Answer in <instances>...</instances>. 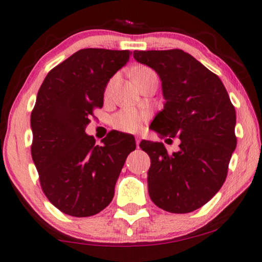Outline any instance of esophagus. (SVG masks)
Instances as JSON below:
<instances>
[{
  "label": "esophagus",
  "instance_id": "obj_1",
  "mask_svg": "<svg viewBox=\"0 0 262 262\" xmlns=\"http://www.w3.org/2000/svg\"><path fill=\"white\" fill-rule=\"evenodd\" d=\"M141 141H142L141 136H136V145H137V148L139 146V143H141Z\"/></svg>",
  "mask_w": 262,
  "mask_h": 262
}]
</instances>
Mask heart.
<instances>
[{
	"label": "heart",
	"instance_id": "obj_1",
	"mask_svg": "<svg viewBox=\"0 0 262 262\" xmlns=\"http://www.w3.org/2000/svg\"><path fill=\"white\" fill-rule=\"evenodd\" d=\"M155 74L151 69L146 67H142L138 68L137 70L135 71L134 74V78L135 81L139 80V78H143L144 76H148V75ZM114 80H111V82L107 85L106 88V94H108L111 88H112ZM148 118V114L143 111H138L136 108H124L123 111H120L119 113H117L113 118V124L114 126L119 130L124 131V132H137L139 128L142 127V125Z\"/></svg>",
	"mask_w": 262,
	"mask_h": 262
}]
</instances>
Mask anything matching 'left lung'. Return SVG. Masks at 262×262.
Returning a JSON list of instances; mask_svg holds the SVG:
<instances>
[{"label":"left lung","mask_w":262,"mask_h":262,"mask_svg":"<svg viewBox=\"0 0 262 262\" xmlns=\"http://www.w3.org/2000/svg\"><path fill=\"white\" fill-rule=\"evenodd\" d=\"M134 58L156 71L166 103L150 128L180 138L179 151L142 141L150 157L149 195L171 213L192 212L223 186L236 148V112L220 77L182 50L134 51Z\"/></svg>","instance_id":"8db88e82"}]
</instances>
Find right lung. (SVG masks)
Returning <instances> with one entry per match:
<instances>
[{
	"label": "right lung",
	"instance_id": "1",
	"mask_svg": "<svg viewBox=\"0 0 262 262\" xmlns=\"http://www.w3.org/2000/svg\"><path fill=\"white\" fill-rule=\"evenodd\" d=\"M128 50L82 49L46 75L31 114V154L46 198L63 213L94 216L112 202L134 136L111 131L95 144L84 128L103 105L110 78Z\"/></svg>",
	"mask_w": 262,
	"mask_h": 262
}]
</instances>
